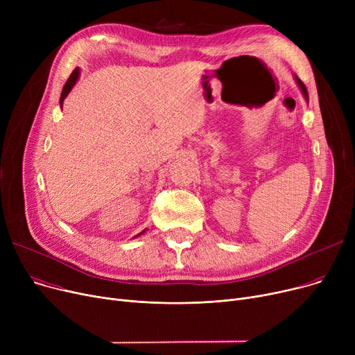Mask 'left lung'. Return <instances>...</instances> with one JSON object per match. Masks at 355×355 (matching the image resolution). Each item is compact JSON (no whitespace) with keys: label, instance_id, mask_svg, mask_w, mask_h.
<instances>
[{"label":"left lung","instance_id":"8db88e82","mask_svg":"<svg viewBox=\"0 0 355 355\" xmlns=\"http://www.w3.org/2000/svg\"><path fill=\"white\" fill-rule=\"evenodd\" d=\"M295 79H296V83H297V86L301 87V90H302V93H304V96H305V99L308 101V92H306V87H305V85L301 82V79L297 78V76H295Z\"/></svg>","mask_w":355,"mask_h":355}]
</instances>
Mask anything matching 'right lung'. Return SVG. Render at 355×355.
<instances>
[{
	"mask_svg": "<svg viewBox=\"0 0 355 355\" xmlns=\"http://www.w3.org/2000/svg\"><path fill=\"white\" fill-rule=\"evenodd\" d=\"M79 74H80V69L79 67H76L74 69L73 71H71V74H70V78L67 79V82H66V85L63 86V90H62V95H60V106H63V102H64V98L69 95L70 93V90L73 89V86L76 85V82H78V79H79ZM142 233H145V230L144 232H141L139 234H137V237L138 236H141Z\"/></svg>",
	"mask_w": 355,
	"mask_h": 355,
	"instance_id": "right-lung-1",
	"label": "right lung"
}]
</instances>
